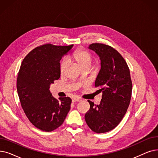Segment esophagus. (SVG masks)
<instances>
[{
    "label": "esophagus",
    "mask_w": 158,
    "mask_h": 158,
    "mask_svg": "<svg viewBox=\"0 0 158 158\" xmlns=\"http://www.w3.org/2000/svg\"><path fill=\"white\" fill-rule=\"evenodd\" d=\"M82 99H80V98H74L72 99V102H80L81 101Z\"/></svg>",
    "instance_id": "1"
}]
</instances>
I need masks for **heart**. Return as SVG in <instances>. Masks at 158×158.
<instances>
[{"label":"heart","mask_w":158,"mask_h":158,"mask_svg":"<svg viewBox=\"0 0 158 158\" xmlns=\"http://www.w3.org/2000/svg\"><path fill=\"white\" fill-rule=\"evenodd\" d=\"M69 60L76 62L81 68L85 65H90L92 60L91 53L83 50H77L75 51L69 57ZM68 65V61L66 59H64L60 63V71L61 73L65 72Z\"/></svg>","instance_id":"b5f03b06"}]
</instances>
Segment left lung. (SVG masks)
I'll list each match as a JSON object with an SVG mask.
<instances>
[{
	"instance_id": "1",
	"label": "left lung",
	"mask_w": 158,
	"mask_h": 158,
	"mask_svg": "<svg viewBox=\"0 0 158 158\" xmlns=\"http://www.w3.org/2000/svg\"><path fill=\"white\" fill-rule=\"evenodd\" d=\"M101 60V69L95 86L102 92L99 105L88 101L90 108L85 114L86 124L92 131L105 133L117 127L126 114L131 99L132 84L128 66L113 48L100 43L88 46Z\"/></svg>"
}]
</instances>
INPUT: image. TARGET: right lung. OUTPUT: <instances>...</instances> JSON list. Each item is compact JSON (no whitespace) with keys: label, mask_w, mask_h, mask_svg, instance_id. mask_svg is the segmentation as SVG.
I'll return each mask as SVG.
<instances>
[{"label":"right lung","mask_w":158,"mask_h":158,"mask_svg":"<svg viewBox=\"0 0 158 158\" xmlns=\"http://www.w3.org/2000/svg\"><path fill=\"white\" fill-rule=\"evenodd\" d=\"M72 48L50 44L37 47L27 55L20 66L17 80L20 104L30 121L43 131L59 127L70 110L72 99H57L50 87L60 76V59Z\"/></svg>","instance_id":"obj_1"}]
</instances>
